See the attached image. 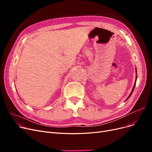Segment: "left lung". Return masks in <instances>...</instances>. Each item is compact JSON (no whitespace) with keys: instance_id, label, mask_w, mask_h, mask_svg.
<instances>
[{"instance_id":"8db88e82","label":"left lung","mask_w":152,"mask_h":152,"mask_svg":"<svg viewBox=\"0 0 152 152\" xmlns=\"http://www.w3.org/2000/svg\"><path fill=\"white\" fill-rule=\"evenodd\" d=\"M137 70V69H136ZM136 73H137V71H136ZM137 75H136V77H135V84H134V86H133V88H132V91H131V94H129V97H127V99L125 100V101H126L127 99H128L130 97H131V95H132V92H133V91H134V88H135V83H136V80H137Z\"/></svg>"}]
</instances>
